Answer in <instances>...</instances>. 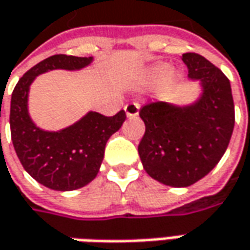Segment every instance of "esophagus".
<instances>
[{"label":"esophagus","instance_id":"34e87169","mask_svg":"<svg viewBox=\"0 0 250 250\" xmlns=\"http://www.w3.org/2000/svg\"><path fill=\"white\" fill-rule=\"evenodd\" d=\"M125 114L126 117H136L139 114V104L138 103H129L125 105Z\"/></svg>","mask_w":250,"mask_h":250}]
</instances>
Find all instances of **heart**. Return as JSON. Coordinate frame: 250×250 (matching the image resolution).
Here are the masks:
<instances>
[{"instance_id":"1","label":"heart","mask_w":250,"mask_h":250,"mask_svg":"<svg viewBox=\"0 0 250 250\" xmlns=\"http://www.w3.org/2000/svg\"><path fill=\"white\" fill-rule=\"evenodd\" d=\"M164 69V65H157V66H154V68H151L150 69L149 75L151 78H156L157 75H159L161 71ZM178 81V72L175 69H172V68H169L164 73V76H163V87L164 89H169V87H172Z\"/></svg>"}]
</instances>
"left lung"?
Segmentation results:
<instances>
[{"label":"left lung","mask_w":250,"mask_h":250,"mask_svg":"<svg viewBox=\"0 0 250 250\" xmlns=\"http://www.w3.org/2000/svg\"><path fill=\"white\" fill-rule=\"evenodd\" d=\"M182 61L188 78L200 83V97L188 105L150 103L139 111L146 126L138 147L143 168L153 179L174 188L190 187L216 167L235 124L226 75L199 54H182Z\"/></svg>","instance_id":"1"}]
</instances>
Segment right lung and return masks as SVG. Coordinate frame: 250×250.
<instances>
[{
	"label": "right lung",
	"instance_id": "obj_1",
	"mask_svg": "<svg viewBox=\"0 0 250 250\" xmlns=\"http://www.w3.org/2000/svg\"><path fill=\"white\" fill-rule=\"evenodd\" d=\"M93 57L57 54L34 65L16 83L11 99V138L18 159L32 177L53 190H75L97 177L105 143L125 121V112L105 117L89 111L73 125L61 130H44L34 124L27 110L33 81L54 69L79 71Z\"/></svg>",
	"mask_w": 250,
	"mask_h": 250
}]
</instances>
